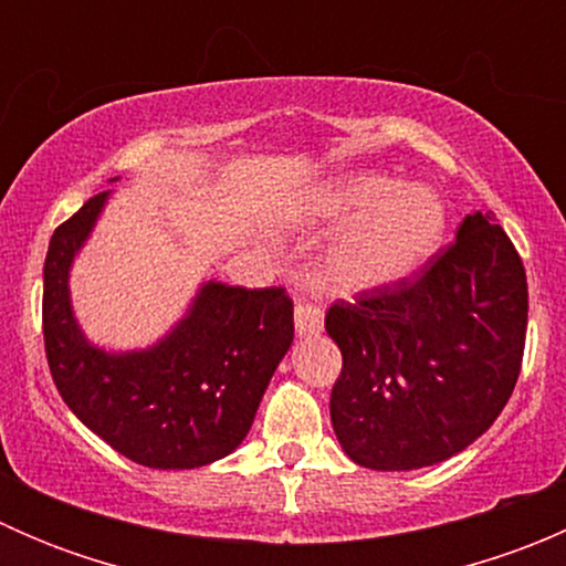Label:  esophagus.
<instances>
[{"label":"esophagus","mask_w":566,"mask_h":566,"mask_svg":"<svg viewBox=\"0 0 566 566\" xmlns=\"http://www.w3.org/2000/svg\"><path fill=\"white\" fill-rule=\"evenodd\" d=\"M323 331V312L312 304H295V334L317 336Z\"/></svg>","instance_id":"obj_1"}]
</instances>
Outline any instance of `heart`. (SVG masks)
<instances>
[{
    "label": "heart",
    "instance_id": "1",
    "mask_svg": "<svg viewBox=\"0 0 566 566\" xmlns=\"http://www.w3.org/2000/svg\"><path fill=\"white\" fill-rule=\"evenodd\" d=\"M312 213L350 221L319 260V279L336 293H373L405 282L430 262L447 230L443 202L432 188L399 186L378 172L331 180L312 197Z\"/></svg>",
    "mask_w": 566,
    "mask_h": 566
}]
</instances>
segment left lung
Segmentation results:
<instances>
[{
  "label": "left lung",
  "instance_id": "left-lung-1",
  "mask_svg": "<svg viewBox=\"0 0 566 566\" xmlns=\"http://www.w3.org/2000/svg\"><path fill=\"white\" fill-rule=\"evenodd\" d=\"M526 323V268L493 213L465 216L416 279L336 301L331 424L347 458L413 471L471 447L515 391Z\"/></svg>",
  "mask_w": 566,
  "mask_h": 566
}]
</instances>
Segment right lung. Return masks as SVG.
Masks as SVG:
<instances>
[{
    "label": "right lung",
    "instance_id": "obj_1",
    "mask_svg": "<svg viewBox=\"0 0 566 566\" xmlns=\"http://www.w3.org/2000/svg\"><path fill=\"white\" fill-rule=\"evenodd\" d=\"M108 193L87 199L51 235L43 265L51 378L76 419L128 460L161 471L208 465L235 452L251 430L293 345V301L282 287L205 282L156 345L128 353L93 345L73 317L67 279Z\"/></svg>",
    "mask_w": 566,
    "mask_h": 566
}]
</instances>
